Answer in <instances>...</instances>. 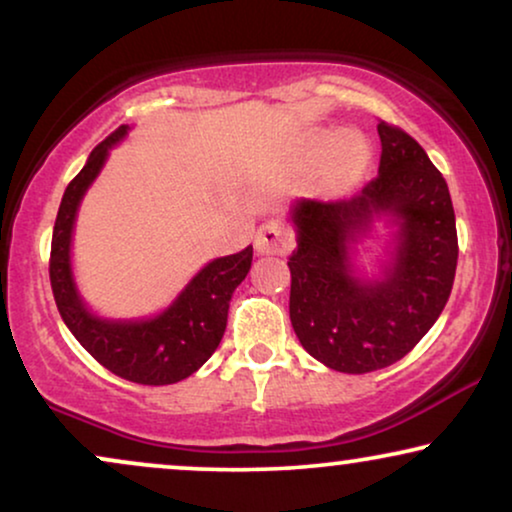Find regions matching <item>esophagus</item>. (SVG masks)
Instances as JSON below:
<instances>
[{
    "label": "esophagus",
    "mask_w": 512,
    "mask_h": 512,
    "mask_svg": "<svg viewBox=\"0 0 512 512\" xmlns=\"http://www.w3.org/2000/svg\"><path fill=\"white\" fill-rule=\"evenodd\" d=\"M254 247L258 254H286L293 247V233L284 223L268 221L258 228L254 237Z\"/></svg>",
    "instance_id": "esophagus-1"
}]
</instances>
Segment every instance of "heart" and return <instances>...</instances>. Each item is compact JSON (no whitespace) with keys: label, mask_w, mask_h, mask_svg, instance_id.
Listing matches in <instances>:
<instances>
[{"label":"heart","mask_w":512,"mask_h":512,"mask_svg":"<svg viewBox=\"0 0 512 512\" xmlns=\"http://www.w3.org/2000/svg\"><path fill=\"white\" fill-rule=\"evenodd\" d=\"M368 165V149L356 135H340L321 163V179L333 188L352 186Z\"/></svg>","instance_id":"1"}]
</instances>
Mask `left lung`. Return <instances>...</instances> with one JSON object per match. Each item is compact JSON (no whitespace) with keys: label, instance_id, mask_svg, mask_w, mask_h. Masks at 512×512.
Masks as SVG:
<instances>
[{"label":"left lung","instance_id":"left-lung-1","mask_svg":"<svg viewBox=\"0 0 512 512\" xmlns=\"http://www.w3.org/2000/svg\"><path fill=\"white\" fill-rule=\"evenodd\" d=\"M377 177L349 200H296L289 223V314L300 345L324 366L373 373L403 359L429 333L450 298L457 223L447 184L408 132L380 121ZM380 222L388 254L375 278L361 276L355 247Z\"/></svg>","mask_w":512,"mask_h":512}]
</instances>
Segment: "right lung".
Returning a JSON list of instances; mask_svg holds the SVG:
<instances>
[{
  "label": "right lung",
  "mask_w": 512,
  "mask_h": 512,
  "mask_svg": "<svg viewBox=\"0 0 512 512\" xmlns=\"http://www.w3.org/2000/svg\"><path fill=\"white\" fill-rule=\"evenodd\" d=\"M121 125L97 144L62 195L51 242V286L60 317L86 352L111 373L137 384H174L193 375L216 352L226 331L230 296L251 268L254 249L221 256L195 272L179 296L153 317H102L83 300L72 265L76 214L100 177L109 153L128 137Z\"/></svg>",
  "instance_id": "right-lung-1"
}]
</instances>
